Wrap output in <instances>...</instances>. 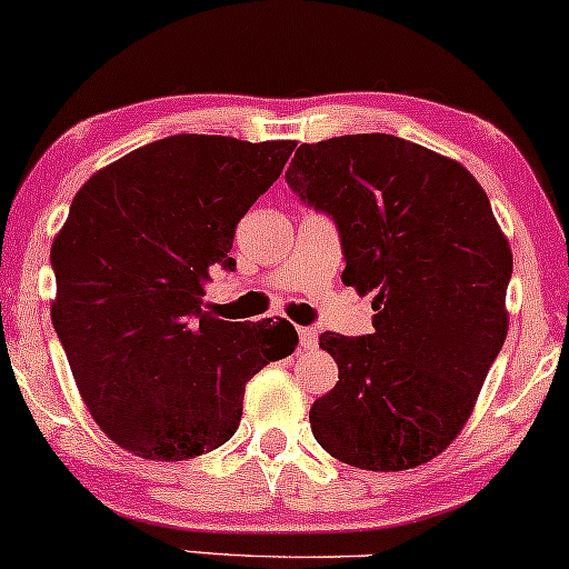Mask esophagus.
Returning a JSON list of instances; mask_svg holds the SVG:
<instances>
[{
  "mask_svg": "<svg viewBox=\"0 0 569 569\" xmlns=\"http://www.w3.org/2000/svg\"><path fill=\"white\" fill-rule=\"evenodd\" d=\"M298 337H300V348L302 350H316V345H319V331L311 329V327L298 329Z\"/></svg>",
  "mask_w": 569,
  "mask_h": 569,
  "instance_id": "1",
  "label": "esophagus"
}]
</instances>
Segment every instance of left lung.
Segmentation results:
<instances>
[{"mask_svg": "<svg viewBox=\"0 0 569 569\" xmlns=\"http://www.w3.org/2000/svg\"><path fill=\"white\" fill-rule=\"evenodd\" d=\"M287 186L335 221L342 282L373 292V335L323 331L339 368L311 431L337 460L408 470L445 452L507 337L512 250L452 159L387 132L302 143Z\"/></svg>", "mask_w": 569, "mask_h": 569, "instance_id": "obj_1", "label": "left lung"}]
</instances>
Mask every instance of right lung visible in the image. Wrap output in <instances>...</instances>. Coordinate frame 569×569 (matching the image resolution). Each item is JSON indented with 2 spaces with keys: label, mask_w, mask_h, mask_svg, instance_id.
<instances>
[{
  "label": "right lung",
  "mask_w": 569,
  "mask_h": 569,
  "mask_svg": "<svg viewBox=\"0 0 569 569\" xmlns=\"http://www.w3.org/2000/svg\"><path fill=\"white\" fill-rule=\"evenodd\" d=\"M292 140L169 136L96 172L51 246V323L86 408L114 445L188 460L232 439L246 383L292 356L290 321L203 313L234 227L282 174Z\"/></svg>",
  "instance_id": "right-lung-1"
}]
</instances>
